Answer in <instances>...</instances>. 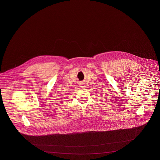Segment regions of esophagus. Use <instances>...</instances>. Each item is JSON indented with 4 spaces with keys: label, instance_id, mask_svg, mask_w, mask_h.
<instances>
[{
    "label": "esophagus",
    "instance_id": "esophagus-1",
    "mask_svg": "<svg viewBox=\"0 0 160 160\" xmlns=\"http://www.w3.org/2000/svg\"><path fill=\"white\" fill-rule=\"evenodd\" d=\"M80 85H82V86H81V87H83V84L81 83L80 84Z\"/></svg>",
    "mask_w": 160,
    "mask_h": 160
}]
</instances>
